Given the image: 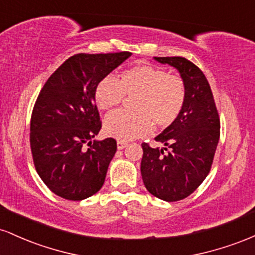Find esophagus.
Returning a JSON list of instances; mask_svg holds the SVG:
<instances>
[{
    "mask_svg": "<svg viewBox=\"0 0 255 255\" xmlns=\"http://www.w3.org/2000/svg\"><path fill=\"white\" fill-rule=\"evenodd\" d=\"M127 141H124V140H118V148L119 150H124V148L127 146Z\"/></svg>",
    "mask_w": 255,
    "mask_h": 255,
    "instance_id": "1",
    "label": "esophagus"
}]
</instances>
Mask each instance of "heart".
Returning <instances> with one entry per match:
<instances>
[{"label":"heart","mask_w":255,"mask_h":255,"mask_svg":"<svg viewBox=\"0 0 255 255\" xmlns=\"http://www.w3.org/2000/svg\"><path fill=\"white\" fill-rule=\"evenodd\" d=\"M125 96H134V113L119 110L104 121L105 133L124 141L147 135L153 122L160 128L175 122L186 101V86L180 77L142 63L122 72L120 80L107 77L96 87V102L102 110L116 108Z\"/></svg>","instance_id":"heart-1"}]
</instances>
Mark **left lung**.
<instances>
[{
    "instance_id": "8db88e82",
    "label": "left lung",
    "mask_w": 255,
    "mask_h": 255,
    "mask_svg": "<svg viewBox=\"0 0 255 255\" xmlns=\"http://www.w3.org/2000/svg\"><path fill=\"white\" fill-rule=\"evenodd\" d=\"M180 73L186 101L178 118L154 137L164 147L142 144L141 176L152 195L182 200L203 183L211 169L221 122L211 87L204 73L184 57H154Z\"/></svg>"
}]
</instances>
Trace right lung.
Masks as SVG:
<instances>
[{"mask_svg":"<svg viewBox=\"0 0 255 255\" xmlns=\"http://www.w3.org/2000/svg\"><path fill=\"white\" fill-rule=\"evenodd\" d=\"M130 55L77 54L40 91L32 111L31 151L38 175L58 197L84 200L104 184L118 145L113 137L92 140L102 128L96 87Z\"/></svg>","mask_w":255,"mask_h":255,"instance_id":"add662e5","label":"right lung"}]
</instances>
